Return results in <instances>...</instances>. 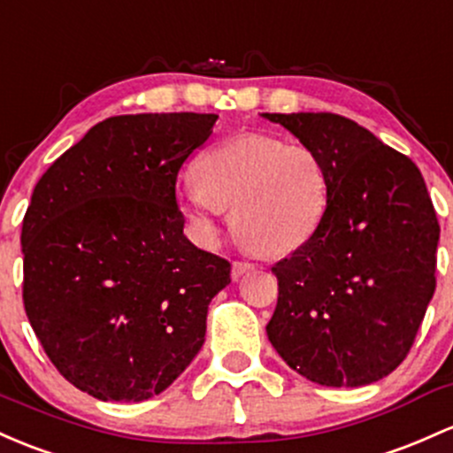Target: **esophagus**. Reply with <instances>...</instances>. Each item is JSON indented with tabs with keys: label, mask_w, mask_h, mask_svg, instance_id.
<instances>
[{
	"label": "esophagus",
	"mask_w": 453,
	"mask_h": 453,
	"mask_svg": "<svg viewBox=\"0 0 453 453\" xmlns=\"http://www.w3.org/2000/svg\"><path fill=\"white\" fill-rule=\"evenodd\" d=\"M253 266L251 262H245V260H236L234 265H232V280H241L242 275H245V273H250V271H253Z\"/></svg>",
	"instance_id": "34e87169"
}]
</instances>
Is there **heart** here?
<instances>
[{"mask_svg": "<svg viewBox=\"0 0 453 453\" xmlns=\"http://www.w3.org/2000/svg\"><path fill=\"white\" fill-rule=\"evenodd\" d=\"M329 202V173L314 148L271 135H242L211 148L196 165V182L180 208L202 232L232 211L242 245L265 256L295 251L310 241Z\"/></svg>", "mask_w": 453, "mask_h": 453, "instance_id": "1", "label": "heart"}]
</instances>
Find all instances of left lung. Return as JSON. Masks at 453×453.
<instances>
[{
  "label": "left lung",
  "mask_w": 453,
  "mask_h": 453,
  "mask_svg": "<svg viewBox=\"0 0 453 453\" xmlns=\"http://www.w3.org/2000/svg\"><path fill=\"white\" fill-rule=\"evenodd\" d=\"M262 116L314 148L329 173L314 236L273 266L268 340L318 385L385 379L409 355L436 288L441 227L421 172L337 113Z\"/></svg>",
  "instance_id": "8db88e82"
}]
</instances>
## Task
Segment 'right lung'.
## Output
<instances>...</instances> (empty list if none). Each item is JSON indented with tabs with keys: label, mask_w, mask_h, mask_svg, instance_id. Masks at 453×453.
<instances>
[{
	"label": "right lung",
	"mask_w": 453,
	"mask_h": 453,
	"mask_svg": "<svg viewBox=\"0 0 453 453\" xmlns=\"http://www.w3.org/2000/svg\"><path fill=\"white\" fill-rule=\"evenodd\" d=\"M215 113L98 122L42 173L23 219V303L77 389L142 402L165 391L206 335L230 262L182 234L176 178Z\"/></svg>",
	"instance_id": "right-lung-1"
}]
</instances>
